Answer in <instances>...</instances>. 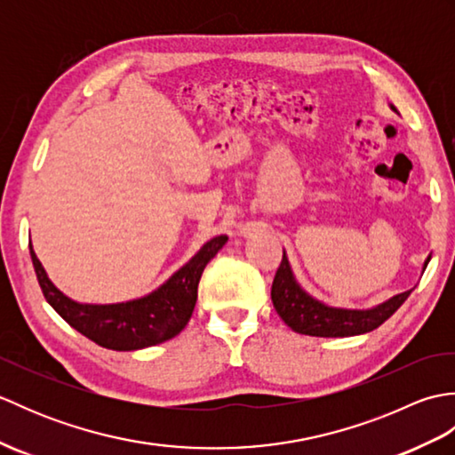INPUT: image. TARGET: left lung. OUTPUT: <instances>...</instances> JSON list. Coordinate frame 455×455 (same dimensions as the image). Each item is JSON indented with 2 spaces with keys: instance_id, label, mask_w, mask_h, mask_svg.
Returning a JSON list of instances; mask_svg holds the SVG:
<instances>
[{
  "instance_id": "8db88e82",
  "label": "left lung",
  "mask_w": 455,
  "mask_h": 455,
  "mask_svg": "<svg viewBox=\"0 0 455 455\" xmlns=\"http://www.w3.org/2000/svg\"><path fill=\"white\" fill-rule=\"evenodd\" d=\"M391 109L397 111L393 105ZM428 262L430 256L427 258L422 269H427ZM411 293L412 289L411 291L395 295L389 301H385L373 308H365V311L328 307L321 301H316V299H313L307 291H303L291 272V266H289L285 252L272 283V301L277 315L283 318V323L299 334L321 338H342L371 332L377 326H381L387 321V318L407 301V297Z\"/></svg>"
}]
</instances>
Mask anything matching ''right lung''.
Segmentation results:
<instances>
[{
    "mask_svg": "<svg viewBox=\"0 0 455 455\" xmlns=\"http://www.w3.org/2000/svg\"><path fill=\"white\" fill-rule=\"evenodd\" d=\"M227 240L225 235L211 238L156 291L115 305H82L72 301L48 279L33 246L28 248H31L38 285H41L48 305L68 324L88 336L95 344L109 347V350L131 352L166 342L186 328L193 308H196L197 285L203 269L225 246Z\"/></svg>",
    "mask_w": 455,
    "mask_h": 455,
    "instance_id": "1",
    "label": "right lung"
}]
</instances>
